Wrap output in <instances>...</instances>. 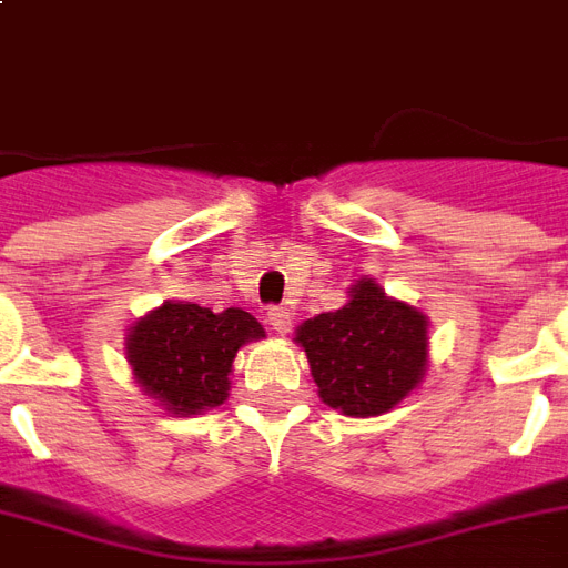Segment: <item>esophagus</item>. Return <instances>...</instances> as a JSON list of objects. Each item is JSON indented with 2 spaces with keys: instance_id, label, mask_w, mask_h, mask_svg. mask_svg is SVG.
Masks as SVG:
<instances>
[{
  "instance_id": "34e87169",
  "label": "esophagus",
  "mask_w": 568,
  "mask_h": 568,
  "mask_svg": "<svg viewBox=\"0 0 568 568\" xmlns=\"http://www.w3.org/2000/svg\"><path fill=\"white\" fill-rule=\"evenodd\" d=\"M267 324H271L280 336H285V333L292 329V315L285 310H280V306H274V310L267 312Z\"/></svg>"
}]
</instances>
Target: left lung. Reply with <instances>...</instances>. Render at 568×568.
<instances>
[{"instance_id": "1", "label": "left lung", "mask_w": 568, "mask_h": 568, "mask_svg": "<svg viewBox=\"0 0 568 568\" xmlns=\"http://www.w3.org/2000/svg\"><path fill=\"white\" fill-rule=\"evenodd\" d=\"M430 318L395 301L372 276L351 285L347 303L294 329L321 400L351 418L395 409L418 388L430 363Z\"/></svg>"}]
</instances>
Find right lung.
<instances>
[{"mask_svg": "<svg viewBox=\"0 0 568 568\" xmlns=\"http://www.w3.org/2000/svg\"><path fill=\"white\" fill-rule=\"evenodd\" d=\"M265 329L250 312H212L189 301H164L126 333V363L144 395L176 418L203 415L230 397L235 354Z\"/></svg>", "mask_w": 568, "mask_h": 568, "instance_id": "add662e5", "label": "right lung"}]
</instances>
